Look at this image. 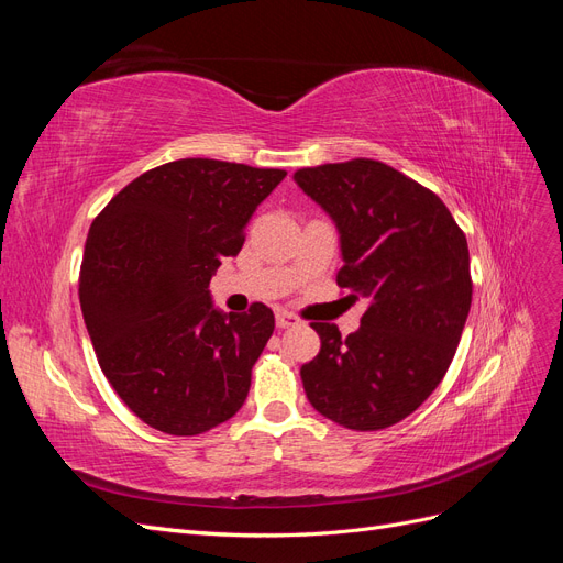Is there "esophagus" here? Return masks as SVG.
Segmentation results:
<instances>
[{"label": "esophagus", "mask_w": 563, "mask_h": 563, "mask_svg": "<svg viewBox=\"0 0 563 563\" xmlns=\"http://www.w3.org/2000/svg\"><path fill=\"white\" fill-rule=\"evenodd\" d=\"M300 319L294 314V312H277V329H291V327H298Z\"/></svg>", "instance_id": "esophagus-1"}]
</instances>
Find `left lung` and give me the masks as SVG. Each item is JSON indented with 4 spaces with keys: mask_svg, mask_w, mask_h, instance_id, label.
Masks as SVG:
<instances>
[{
    "mask_svg": "<svg viewBox=\"0 0 563 563\" xmlns=\"http://www.w3.org/2000/svg\"><path fill=\"white\" fill-rule=\"evenodd\" d=\"M294 180L338 230V286L368 300L347 338L312 323L321 350L300 368L305 395L343 428H389L453 362L472 305L467 240L444 201L383 162L300 168Z\"/></svg>",
    "mask_w": 563,
    "mask_h": 563,
    "instance_id": "left-lung-1",
    "label": "left lung"
}]
</instances>
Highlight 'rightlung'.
<instances>
[{"mask_svg": "<svg viewBox=\"0 0 563 563\" xmlns=\"http://www.w3.org/2000/svg\"><path fill=\"white\" fill-rule=\"evenodd\" d=\"M282 168L178 159L129 183L91 223L79 302L106 378L150 428L195 437L246 401L275 331L263 302L223 312L209 284Z\"/></svg>", "mask_w": 563, "mask_h": 563, "instance_id": "add662e5", "label": "right lung"}]
</instances>
